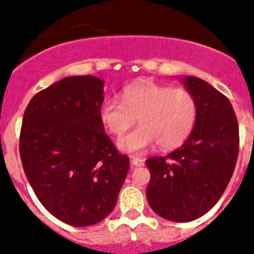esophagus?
I'll return each mask as SVG.
<instances>
[{"instance_id": "obj_1", "label": "esophagus", "mask_w": 254, "mask_h": 254, "mask_svg": "<svg viewBox=\"0 0 254 254\" xmlns=\"http://www.w3.org/2000/svg\"><path fill=\"white\" fill-rule=\"evenodd\" d=\"M130 163H132V166H135V167L144 165V160H143V159H139V158H132Z\"/></svg>"}]
</instances>
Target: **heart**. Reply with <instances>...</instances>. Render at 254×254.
Segmentation results:
<instances>
[{
  "mask_svg": "<svg viewBox=\"0 0 254 254\" xmlns=\"http://www.w3.org/2000/svg\"><path fill=\"white\" fill-rule=\"evenodd\" d=\"M134 128L117 140V148L139 155L158 144L174 149L188 138L197 120V103L184 88H170L154 82H140L124 90L122 100L106 99L100 119L115 135H121L137 121Z\"/></svg>",
  "mask_w": 254,
  "mask_h": 254,
  "instance_id": "heart-1",
  "label": "heart"
}]
</instances>
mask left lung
<instances>
[{
	"instance_id": "1",
	"label": "left lung",
	"mask_w": 254,
	"mask_h": 254,
	"mask_svg": "<svg viewBox=\"0 0 254 254\" xmlns=\"http://www.w3.org/2000/svg\"><path fill=\"white\" fill-rule=\"evenodd\" d=\"M181 82L194 96L197 120L180 148L145 160L146 198L161 218L188 223L208 213L226 190L239 154V125L220 91L197 77L186 75Z\"/></svg>"
}]
</instances>
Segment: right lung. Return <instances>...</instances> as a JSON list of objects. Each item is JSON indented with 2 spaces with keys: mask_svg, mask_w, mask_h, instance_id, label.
<instances>
[{
  "mask_svg": "<svg viewBox=\"0 0 254 254\" xmlns=\"http://www.w3.org/2000/svg\"><path fill=\"white\" fill-rule=\"evenodd\" d=\"M104 80L66 77L36 94L25 109L19 153L36 197L55 218L90 226L115 208L129 169L100 119Z\"/></svg>",
  "mask_w": 254,
  "mask_h": 254,
  "instance_id": "right-lung-1",
  "label": "right lung"
}]
</instances>
